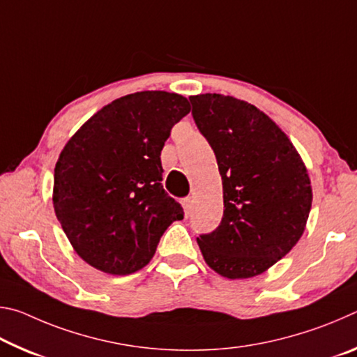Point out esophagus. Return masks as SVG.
Segmentation results:
<instances>
[{
  "label": "esophagus",
  "instance_id": "1",
  "mask_svg": "<svg viewBox=\"0 0 357 357\" xmlns=\"http://www.w3.org/2000/svg\"><path fill=\"white\" fill-rule=\"evenodd\" d=\"M192 198L189 197V198H184L183 200V206H184V211H185V214H189L190 213V209H192Z\"/></svg>",
  "mask_w": 357,
  "mask_h": 357
}]
</instances>
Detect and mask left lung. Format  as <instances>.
<instances>
[{"label":"left lung","mask_w":357,"mask_h":357,"mask_svg":"<svg viewBox=\"0 0 357 357\" xmlns=\"http://www.w3.org/2000/svg\"><path fill=\"white\" fill-rule=\"evenodd\" d=\"M189 99L223 185L220 225L197 243L217 274L255 277L285 257L304 233L312 208L309 173L289 138L255 105L209 93Z\"/></svg>","instance_id":"8db88e82"}]
</instances>
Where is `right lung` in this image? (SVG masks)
Returning <instances> with one entry per match:
<instances>
[{
	"mask_svg": "<svg viewBox=\"0 0 357 357\" xmlns=\"http://www.w3.org/2000/svg\"><path fill=\"white\" fill-rule=\"evenodd\" d=\"M190 105L167 91L128 94L89 118L59 154L53 206L78 257L113 275L137 273L184 211L162 187L160 151Z\"/></svg>",
	"mask_w": 357,
	"mask_h": 357,
	"instance_id": "obj_1",
	"label": "right lung"
}]
</instances>
